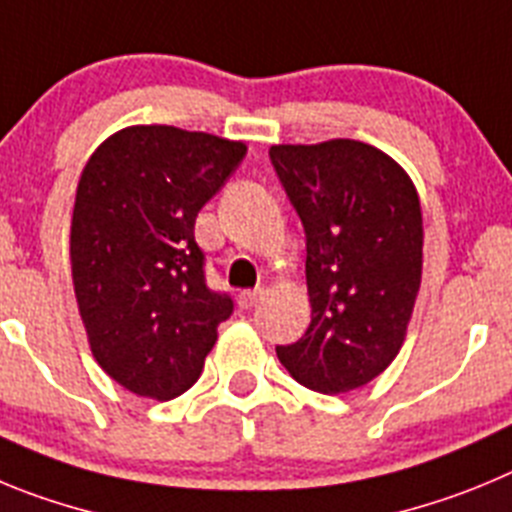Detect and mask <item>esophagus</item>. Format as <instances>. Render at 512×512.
Listing matches in <instances>:
<instances>
[{
  "label": "esophagus",
  "instance_id": "1",
  "mask_svg": "<svg viewBox=\"0 0 512 512\" xmlns=\"http://www.w3.org/2000/svg\"><path fill=\"white\" fill-rule=\"evenodd\" d=\"M260 296H262V290H260V288H255V290H242V293H239V296H237V303H239V306H242V308H252L257 301H260Z\"/></svg>",
  "mask_w": 512,
  "mask_h": 512
}]
</instances>
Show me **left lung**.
<instances>
[{"instance_id": "obj_1", "label": "left lung", "mask_w": 512, "mask_h": 512, "mask_svg": "<svg viewBox=\"0 0 512 512\" xmlns=\"http://www.w3.org/2000/svg\"><path fill=\"white\" fill-rule=\"evenodd\" d=\"M270 160L306 232L311 324L278 359L334 395L375 380L400 352L421 288L423 219L413 181L357 140L273 145Z\"/></svg>"}]
</instances>
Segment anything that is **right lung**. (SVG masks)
<instances>
[{"instance_id":"1","label":"right lung","mask_w":512,"mask_h":512,"mask_svg":"<svg viewBox=\"0 0 512 512\" xmlns=\"http://www.w3.org/2000/svg\"><path fill=\"white\" fill-rule=\"evenodd\" d=\"M245 153L206 132L137 124L101 142L81 173L73 290L96 362L130 393H186L232 316V298L206 285L193 224Z\"/></svg>"}]
</instances>
